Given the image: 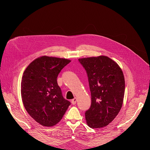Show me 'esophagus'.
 I'll use <instances>...</instances> for the list:
<instances>
[{
	"instance_id": "obj_1",
	"label": "esophagus",
	"mask_w": 150,
	"mask_h": 150,
	"mask_svg": "<svg viewBox=\"0 0 150 150\" xmlns=\"http://www.w3.org/2000/svg\"><path fill=\"white\" fill-rule=\"evenodd\" d=\"M76 102H77V99H76V98L71 100V103H72L73 105H75V104L76 103Z\"/></svg>"
}]
</instances>
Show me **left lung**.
Returning a JSON list of instances; mask_svg holds the SVG:
<instances>
[{
    "label": "left lung",
    "mask_w": 150,
    "mask_h": 150,
    "mask_svg": "<svg viewBox=\"0 0 150 150\" xmlns=\"http://www.w3.org/2000/svg\"><path fill=\"white\" fill-rule=\"evenodd\" d=\"M85 68L91 95V106L85 113L92 128L106 127L119 113L125 93V79L117 62L106 56L79 59Z\"/></svg>",
    "instance_id": "obj_1"
}]
</instances>
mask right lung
<instances>
[{"instance_id":"add662e5","label":"right lung","mask_w":150,"mask_h":150,"mask_svg":"<svg viewBox=\"0 0 150 150\" xmlns=\"http://www.w3.org/2000/svg\"><path fill=\"white\" fill-rule=\"evenodd\" d=\"M70 60L42 56L25 70L21 85L22 100L26 111L41 125L51 127L62 118L70 105L64 99L57 77Z\"/></svg>"}]
</instances>
